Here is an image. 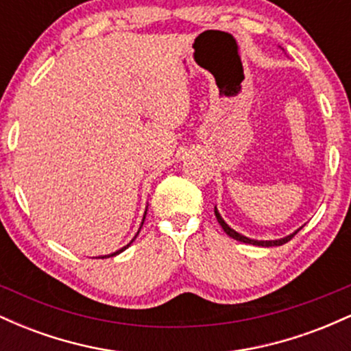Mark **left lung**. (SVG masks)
<instances>
[{"instance_id":"8db88e82","label":"left lung","mask_w":351,"mask_h":351,"mask_svg":"<svg viewBox=\"0 0 351 351\" xmlns=\"http://www.w3.org/2000/svg\"><path fill=\"white\" fill-rule=\"evenodd\" d=\"M215 215H216V217H217V223L221 224V228L224 229V232H226V234H228L229 237H232V239H236V241H241V243H245V244H252V245H263V247H272V245H282V244L289 243V241H291L292 237L295 236L297 232L300 231V229H297V231L293 232V234L287 236V237H282V239H277V241H256V239H249V237H245V236H243V234H239V232H236L234 229H231V228H229L228 224L224 223V219H223V217L219 216V213H217V209H215Z\"/></svg>"}]
</instances>
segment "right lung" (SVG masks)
I'll return each instance as SVG.
<instances>
[{
	"label": "right lung",
	"mask_w": 351,
	"mask_h": 351,
	"mask_svg": "<svg viewBox=\"0 0 351 351\" xmlns=\"http://www.w3.org/2000/svg\"><path fill=\"white\" fill-rule=\"evenodd\" d=\"M145 215H147V213H145ZM143 219H145V216H143ZM142 224H143V223H142ZM140 229H142V228H140ZM138 232H140V231H138ZM138 232H136V236H138ZM136 236H135V237H136ZM135 237H134V239H132V243H134V241H135ZM132 243H130V244H132ZM130 244H127V245H125V247H122V249H120V251H117V252H114V254H108V256H102V259H104V257H114V256H117V254H120L122 251H125V249H127Z\"/></svg>",
	"instance_id": "right-lung-1"
}]
</instances>
